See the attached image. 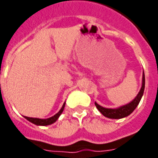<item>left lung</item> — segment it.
<instances>
[{"label":"left lung","instance_id":"obj_1","mask_svg":"<svg viewBox=\"0 0 158 158\" xmlns=\"http://www.w3.org/2000/svg\"><path fill=\"white\" fill-rule=\"evenodd\" d=\"M144 89H145V74H144V71H143L141 88L139 89V93L137 94V96L135 97V99L131 101L130 102L126 105H123V106L117 107V108H106V107L100 106L99 104L96 102H95V105L103 116L113 119L123 118H125V117L130 115L134 112V110L135 109L136 106L139 105L143 96V93H144Z\"/></svg>","mask_w":158,"mask_h":158}]
</instances>
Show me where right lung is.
<instances>
[{
    "instance_id": "1",
    "label": "right lung",
    "mask_w": 158,
    "mask_h": 158,
    "mask_svg": "<svg viewBox=\"0 0 158 158\" xmlns=\"http://www.w3.org/2000/svg\"><path fill=\"white\" fill-rule=\"evenodd\" d=\"M64 106H65V102L63 103L62 105V108L60 109L58 113L55 114L54 116L51 117L49 118H45V119H41V118H29V117H25L27 120H29V122L32 123L34 124L35 125H39V126H46V125H50V124H52L58 119V118L60 117V115L62 114V112H63V109H64Z\"/></svg>"
}]
</instances>
